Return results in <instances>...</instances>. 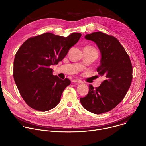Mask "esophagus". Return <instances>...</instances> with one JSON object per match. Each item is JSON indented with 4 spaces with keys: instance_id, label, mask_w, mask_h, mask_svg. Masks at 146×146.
Listing matches in <instances>:
<instances>
[{
    "instance_id": "1",
    "label": "esophagus",
    "mask_w": 146,
    "mask_h": 146,
    "mask_svg": "<svg viewBox=\"0 0 146 146\" xmlns=\"http://www.w3.org/2000/svg\"><path fill=\"white\" fill-rule=\"evenodd\" d=\"M72 82L73 83H77V84H78V83H81L82 81L78 79H76V78H74L72 80Z\"/></svg>"
}]
</instances>
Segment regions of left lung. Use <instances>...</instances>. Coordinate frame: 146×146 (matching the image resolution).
<instances>
[{
	"label": "left lung",
	"instance_id": "obj_1",
	"mask_svg": "<svg viewBox=\"0 0 146 146\" xmlns=\"http://www.w3.org/2000/svg\"><path fill=\"white\" fill-rule=\"evenodd\" d=\"M98 46L101 55L98 74L105 77L99 87L89 86V91L80 98L82 106L95 114L110 111L126 95L132 80V66L129 55L114 37L101 32L85 36Z\"/></svg>",
	"mask_w": 146,
	"mask_h": 146
}]
</instances>
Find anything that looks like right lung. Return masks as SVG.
Returning <instances> with one entry per match:
<instances>
[{
    "instance_id": "add662e5",
    "label": "right lung",
    "mask_w": 146,
    "mask_h": 146,
    "mask_svg": "<svg viewBox=\"0 0 146 146\" xmlns=\"http://www.w3.org/2000/svg\"><path fill=\"white\" fill-rule=\"evenodd\" d=\"M81 36L80 33L65 37L47 32L28 38L18 49L14 60V79L21 95L31 108L46 111L59 103L70 80L54 76L50 67L65 58Z\"/></svg>"
}]
</instances>
